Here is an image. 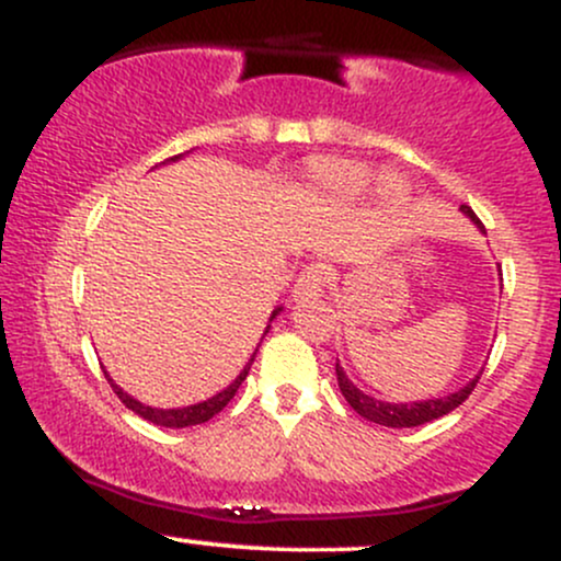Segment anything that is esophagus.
<instances>
[{
	"mask_svg": "<svg viewBox=\"0 0 561 561\" xmlns=\"http://www.w3.org/2000/svg\"><path fill=\"white\" fill-rule=\"evenodd\" d=\"M327 285V268L321 263H311L298 274V282H295L293 298L295 300H311L319 298L321 289Z\"/></svg>",
	"mask_w": 561,
	"mask_h": 561,
	"instance_id": "1",
	"label": "esophagus"
}]
</instances>
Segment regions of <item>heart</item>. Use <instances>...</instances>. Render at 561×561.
Here are the masks:
<instances>
[{
	"label": "heart",
	"mask_w": 561,
	"mask_h": 561,
	"mask_svg": "<svg viewBox=\"0 0 561 561\" xmlns=\"http://www.w3.org/2000/svg\"><path fill=\"white\" fill-rule=\"evenodd\" d=\"M311 182L319 195L330 199H353L369 184V171L362 163L343 158H321L311 165ZM385 195H398L396 182H385Z\"/></svg>",
	"instance_id": "b5f03b06"
}]
</instances>
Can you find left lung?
Returning <instances> with one entry per match:
<instances>
[{
  "mask_svg": "<svg viewBox=\"0 0 561 561\" xmlns=\"http://www.w3.org/2000/svg\"><path fill=\"white\" fill-rule=\"evenodd\" d=\"M461 210H465V214L472 218V221L478 224L482 231H485L482 221L474 216V210L469 208V205H461ZM334 371H337V385H340V390H343L345 401L351 403V409L356 411V414H362L364 420H369L375 424H385V427H420V424H424V422L440 420V416H446L448 411H454L456 405H461L467 401L469 392L474 390V385H478V379H480V377H474L467 388H461L459 392H450V396H446V398H437V401L382 403V401H375L371 396H364V392L345 377V371L340 369V364H334Z\"/></svg>",
  "mask_w": 561,
  "mask_h": 561,
  "instance_id": "1",
  "label": "left lung"
}]
</instances>
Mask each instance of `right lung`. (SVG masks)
Masks as SVG:
<instances>
[{
  "label": "right lung",
  "mask_w": 561,
  "mask_h": 561,
  "mask_svg": "<svg viewBox=\"0 0 561 561\" xmlns=\"http://www.w3.org/2000/svg\"><path fill=\"white\" fill-rule=\"evenodd\" d=\"M171 160H176V158H171ZM276 313H279V308H276V311H274V317H276ZM253 358H250V364H253ZM250 364L244 366V369L240 371V377H237L227 390H221V392H218V396L208 398V401H203V403L186 405V409H152V405H145V403H139V401H134V398L126 396V392L121 390L111 377H107V375L105 377H107V382H111V388H113L115 396L121 398V403H124L126 409H131L134 414H139L141 420H147V422H152V424H160V427H192V424H203V422L214 420L218 411H221L224 405H227L231 398H234V392L240 390V385L244 382V377H248Z\"/></svg>",
  "instance_id": "right-lung-1"
}]
</instances>
